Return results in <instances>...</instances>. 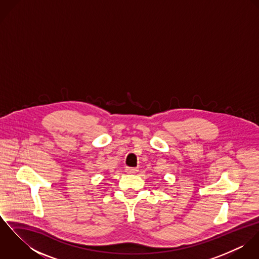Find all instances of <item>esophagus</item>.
<instances>
[{
    "instance_id": "34e87169",
    "label": "esophagus",
    "mask_w": 259,
    "mask_h": 259,
    "mask_svg": "<svg viewBox=\"0 0 259 259\" xmlns=\"http://www.w3.org/2000/svg\"><path fill=\"white\" fill-rule=\"evenodd\" d=\"M125 171L127 174H136V172H138V167H126Z\"/></svg>"
}]
</instances>
